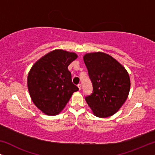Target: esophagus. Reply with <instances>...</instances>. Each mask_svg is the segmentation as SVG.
I'll return each instance as SVG.
<instances>
[{"instance_id":"1","label":"esophagus","mask_w":155,"mask_h":155,"mask_svg":"<svg viewBox=\"0 0 155 155\" xmlns=\"http://www.w3.org/2000/svg\"><path fill=\"white\" fill-rule=\"evenodd\" d=\"M78 89H79V90H81V88H82V84H79L78 85Z\"/></svg>"}]
</instances>
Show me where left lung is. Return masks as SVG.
<instances>
[{"label":"left lung","mask_w":155,"mask_h":155,"mask_svg":"<svg viewBox=\"0 0 155 155\" xmlns=\"http://www.w3.org/2000/svg\"><path fill=\"white\" fill-rule=\"evenodd\" d=\"M93 92L85 97L97 117L115 114L128 98L130 80L126 69L110 55L103 52L87 53L83 56Z\"/></svg>","instance_id":"left-lung-1"}]
</instances>
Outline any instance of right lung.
I'll return each mask as SVG.
<instances>
[{
  "label": "right lung",
  "instance_id": "obj_1",
  "mask_svg": "<svg viewBox=\"0 0 155 155\" xmlns=\"http://www.w3.org/2000/svg\"><path fill=\"white\" fill-rule=\"evenodd\" d=\"M78 58L75 53L52 51L39 59L27 76V87L33 103L44 114H58L78 87L71 80L68 65Z\"/></svg>",
  "mask_w": 155,
  "mask_h": 155
}]
</instances>
